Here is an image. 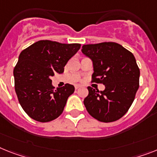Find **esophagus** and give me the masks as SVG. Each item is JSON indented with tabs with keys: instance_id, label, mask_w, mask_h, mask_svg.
Here are the masks:
<instances>
[{
	"instance_id": "obj_1",
	"label": "esophagus",
	"mask_w": 157,
	"mask_h": 157,
	"mask_svg": "<svg viewBox=\"0 0 157 157\" xmlns=\"http://www.w3.org/2000/svg\"><path fill=\"white\" fill-rule=\"evenodd\" d=\"M81 87V85H75V89H78L79 88Z\"/></svg>"
}]
</instances>
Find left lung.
<instances>
[{
  "label": "left lung",
  "mask_w": 157,
  "mask_h": 157,
  "mask_svg": "<svg viewBox=\"0 0 157 157\" xmlns=\"http://www.w3.org/2000/svg\"><path fill=\"white\" fill-rule=\"evenodd\" d=\"M82 52L93 60L92 82L103 84L104 91L88 87L84 100L88 113L101 122H113L131 107L139 89L140 68L130 51L115 42L85 44Z\"/></svg>",
  "instance_id": "1"
}]
</instances>
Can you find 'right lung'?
Listing matches in <instances>:
<instances>
[{"mask_svg": "<svg viewBox=\"0 0 157 157\" xmlns=\"http://www.w3.org/2000/svg\"><path fill=\"white\" fill-rule=\"evenodd\" d=\"M80 48L81 44L43 40L21 52L13 69L15 91L20 105L32 119L49 122L63 113L75 88L65 84L56 89L50 78L55 72H64L65 64Z\"/></svg>", "mask_w": 157, "mask_h": 157, "instance_id": "add662e5", "label": "right lung"}]
</instances>
